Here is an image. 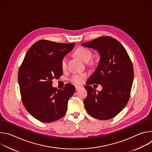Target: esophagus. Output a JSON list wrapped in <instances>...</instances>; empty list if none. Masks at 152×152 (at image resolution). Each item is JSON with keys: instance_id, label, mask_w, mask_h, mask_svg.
Returning a JSON list of instances; mask_svg holds the SVG:
<instances>
[{"instance_id": "obj_1", "label": "esophagus", "mask_w": 152, "mask_h": 152, "mask_svg": "<svg viewBox=\"0 0 152 152\" xmlns=\"http://www.w3.org/2000/svg\"><path fill=\"white\" fill-rule=\"evenodd\" d=\"M82 87L81 86H79V85H76L75 86V88H76V90H78L79 88H80Z\"/></svg>"}]
</instances>
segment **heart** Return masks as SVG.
<instances>
[{
    "label": "heart",
    "instance_id": "1",
    "mask_svg": "<svg viewBox=\"0 0 152 152\" xmlns=\"http://www.w3.org/2000/svg\"><path fill=\"white\" fill-rule=\"evenodd\" d=\"M75 54L80 58L82 61H83L85 62H88L93 57V52L92 51L84 47H79L78 48L75 52ZM61 67L63 70L66 69L67 66V57L64 56L62 58L61 61ZM86 75L85 74H80V75H73L71 78L70 80L75 83H81L83 81V79L85 77Z\"/></svg>",
    "mask_w": 152,
    "mask_h": 152
}]
</instances>
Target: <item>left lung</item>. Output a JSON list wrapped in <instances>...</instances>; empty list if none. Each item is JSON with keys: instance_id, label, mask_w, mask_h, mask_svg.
I'll return each mask as SVG.
<instances>
[{"instance_id": "obj_1", "label": "left lung", "mask_w": 152, "mask_h": 152, "mask_svg": "<svg viewBox=\"0 0 152 152\" xmlns=\"http://www.w3.org/2000/svg\"><path fill=\"white\" fill-rule=\"evenodd\" d=\"M98 51V66L86 82L87 96L83 103L87 113L99 120H110L118 114L127 104L134 80L132 62L127 51L116 39L100 37L82 44ZM100 84L97 92L90 84Z\"/></svg>"}]
</instances>
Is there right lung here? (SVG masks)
<instances>
[{
	"mask_svg": "<svg viewBox=\"0 0 152 152\" xmlns=\"http://www.w3.org/2000/svg\"><path fill=\"white\" fill-rule=\"evenodd\" d=\"M75 43H61L41 39L28 50L18 73L23 104L38 120L50 123L66 113L75 86L67 83L61 90L52 86V80L62 75L61 61L75 47Z\"/></svg>",
	"mask_w": 152,
	"mask_h": 152,
	"instance_id": "right-lung-1",
	"label": "right lung"
}]
</instances>
